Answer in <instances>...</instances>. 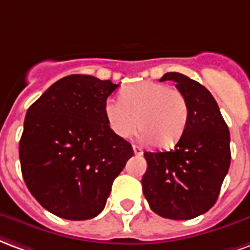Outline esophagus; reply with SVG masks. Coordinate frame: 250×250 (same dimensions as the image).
I'll return each mask as SVG.
<instances>
[{"label":"esophagus","instance_id":"1","mask_svg":"<svg viewBox=\"0 0 250 250\" xmlns=\"http://www.w3.org/2000/svg\"><path fill=\"white\" fill-rule=\"evenodd\" d=\"M133 152H134L136 156H141V154H143V149L140 146H137V145H133Z\"/></svg>","mask_w":250,"mask_h":250}]
</instances>
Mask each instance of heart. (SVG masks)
<instances>
[{
    "label": "heart",
    "mask_w": 250,
    "mask_h": 250,
    "mask_svg": "<svg viewBox=\"0 0 250 250\" xmlns=\"http://www.w3.org/2000/svg\"><path fill=\"white\" fill-rule=\"evenodd\" d=\"M120 98H107L104 104V116L117 137H130L138 125L144 140L167 149L187 129L189 107L178 89L144 81L123 89Z\"/></svg>",
    "instance_id": "b5f03b06"
}]
</instances>
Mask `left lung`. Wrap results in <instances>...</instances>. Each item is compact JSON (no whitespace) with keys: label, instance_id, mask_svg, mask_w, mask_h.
I'll return each mask as SVG.
<instances>
[{"label":"left lung","instance_id":"left-lung-1","mask_svg":"<svg viewBox=\"0 0 250 250\" xmlns=\"http://www.w3.org/2000/svg\"><path fill=\"white\" fill-rule=\"evenodd\" d=\"M188 101L185 132L170 152H145L144 196L158 216L190 220L217 201L230 165V134L216 100L201 83L181 73L164 74Z\"/></svg>","mask_w":250,"mask_h":250}]
</instances>
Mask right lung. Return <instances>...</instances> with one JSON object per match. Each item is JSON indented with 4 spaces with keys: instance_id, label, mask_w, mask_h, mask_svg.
I'll return each instance as SVG.
<instances>
[{
    "instance_id": "right-lung-1",
    "label": "right lung",
    "mask_w": 250,
    "mask_h": 250,
    "mask_svg": "<svg viewBox=\"0 0 250 250\" xmlns=\"http://www.w3.org/2000/svg\"><path fill=\"white\" fill-rule=\"evenodd\" d=\"M118 85L93 76L58 80L26 112L20 140L26 187L46 210L89 220L105 208L114 178L133 156L110 130L104 104Z\"/></svg>"
}]
</instances>
